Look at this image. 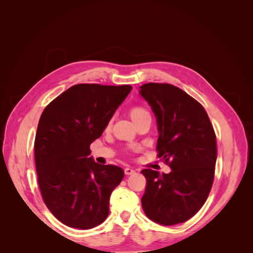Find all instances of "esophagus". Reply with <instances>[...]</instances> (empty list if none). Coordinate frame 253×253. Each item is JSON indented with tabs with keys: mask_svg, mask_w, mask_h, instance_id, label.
Returning <instances> with one entry per match:
<instances>
[{
	"mask_svg": "<svg viewBox=\"0 0 253 253\" xmlns=\"http://www.w3.org/2000/svg\"><path fill=\"white\" fill-rule=\"evenodd\" d=\"M134 173H135V170L133 169V168H131V167H127V168H126V169H125V174L126 175H132Z\"/></svg>",
	"mask_w": 253,
	"mask_h": 253,
	"instance_id": "34e87169",
	"label": "esophagus"
}]
</instances>
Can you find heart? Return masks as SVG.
<instances>
[{
  "mask_svg": "<svg viewBox=\"0 0 253 253\" xmlns=\"http://www.w3.org/2000/svg\"><path fill=\"white\" fill-rule=\"evenodd\" d=\"M145 113H148V112L145 111L144 109L138 108V106H136V108H133V109L131 110V112H129V115H131V118H132V120L134 121V120H136L137 118L140 117L141 115H143V114H145Z\"/></svg>",
  "mask_w": 253,
  "mask_h": 253,
  "instance_id": "1",
  "label": "heart"
}]
</instances>
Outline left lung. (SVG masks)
Wrapping results in <instances>:
<instances>
[{
  "mask_svg": "<svg viewBox=\"0 0 253 253\" xmlns=\"http://www.w3.org/2000/svg\"><path fill=\"white\" fill-rule=\"evenodd\" d=\"M139 95L156 117L157 151L171 168L150 169L141 198L151 220L164 226L183 223L200 211L210 193L216 163V137L203 105L171 84L147 83Z\"/></svg>",
  "mask_w": 253,
  "mask_h": 253,
  "instance_id": "left-lung-1",
  "label": "left lung"
}]
</instances>
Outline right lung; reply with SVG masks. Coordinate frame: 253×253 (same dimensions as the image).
<instances>
[{"instance_id":"obj_1","label":"right lung","mask_w":253,"mask_h":253,"mask_svg":"<svg viewBox=\"0 0 253 253\" xmlns=\"http://www.w3.org/2000/svg\"><path fill=\"white\" fill-rule=\"evenodd\" d=\"M131 85L77 84L44 109L35 139L43 201L64 225L82 230L103 223L121 168L97 164L90 143L102 135Z\"/></svg>"}]
</instances>
